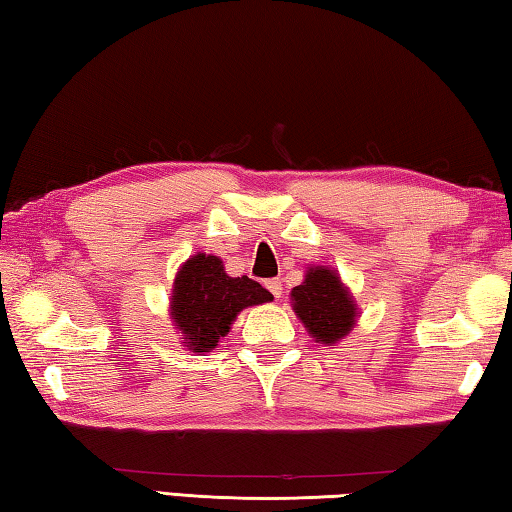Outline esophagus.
Returning a JSON list of instances; mask_svg holds the SVG:
<instances>
[{
  "instance_id": "obj_1",
  "label": "esophagus",
  "mask_w": 512,
  "mask_h": 512,
  "mask_svg": "<svg viewBox=\"0 0 512 512\" xmlns=\"http://www.w3.org/2000/svg\"><path fill=\"white\" fill-rule=\"evenodd\" d=\"M266 289L271 291L275 298H282V293H284V291H282V282H280V280H266Z\"/></svg>"
}]
</instances>
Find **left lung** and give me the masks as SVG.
<instances>
[{
	"label": "left lung",
	"instance_id": "8db88e82",
	"mask_svg": "<svg viewBox=\"0 0 512 512\" xmlns=\"http://www.w3.org/2000/svg\"><path fill=\"white\" fill-rule=\"evenodd\" d=\"M291 302L302 325L316 343L332 345L350 334L357 323V305L336 271L309 266L305 282L293 287Z\"/></svg>",
	"mask_w": 512,
	"mask_h": 512
}]
</instances>
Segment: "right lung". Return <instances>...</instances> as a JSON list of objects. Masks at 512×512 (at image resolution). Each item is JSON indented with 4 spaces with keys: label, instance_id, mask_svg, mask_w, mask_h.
I'll use <instances>...</instances> for the list:
<instances>
[{
    "label": "right lung",
    "instance_id": "add662e5",
    "mask_svg": "<svg viewBox=\"0 0 512 512\" xmlns=\"http://www.w3.org/2000/svg\"><path fill=\"white\" fill-rule=\"evenodd\" d=\"M273 296L248 275L230 277L214 255L198 253L180 266L171 293V318L192 352H210L230 332L232 320L246 307Z\"/></svg>",
    "mask_w": 512,
    "mask_h": 512
}]
</instances>
